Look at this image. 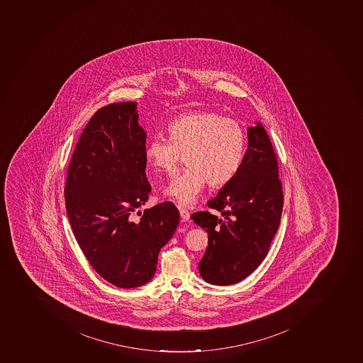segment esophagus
I'll return each instance as SVG.
<instances>
[{
    "label": "esophagus",
    "mask_w": 363,
    "mask_h": 363,
    "mask_svg": "<svg viewBox=\"0 0 363 363\" xmlns=\"http://www.w3.org/2000/svg\"><path fill=\"white\" fill-rule=\"evenodd\" d=\"M180 217H182V220H189V216H191V213L189 211H186V209H179Z\"/></svg>",
    "instance_id": "obj_1"
}]
</instances>
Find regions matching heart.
<instances>
[{"instance_id": "b5f03b06", "label": "heart", "mask_w": 363, "mask_h": 363, "mask_svg": "<svg viewBox=\"0 0 363 363\" xmlns=\"http://www.w3.org/2000/svg\"><path fill=\"white\" fill-rule=\"evenodd\" d=\"M167 134L169 141H148L145 157L155 172L172 174L185 155V170L163 191L180 207H192L207 183L222 187L240 169L246 133L235 119L213 111L184 113L170 122Z\"/></svg>"}]
</instances>
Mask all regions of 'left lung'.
Masks as SVG:
<instances>
[{"label": "left lung", "mask_w": 363, "mask_h": 363, "mask_svg": "<svg viewBox=\"0 0 363 363\" xmlns=\"http://www.w3.org/2000/svg\"><path fill=\"white\" fill-rule=\"evenodd\" d=\"M248 148L235 178L223 186L208 207L191 218L208 233V247L199 272L213 285L242 281L268 254L283 211V189L277 157L262 124L247 130Z\"/></svg>", "instance_id": "1"}]
</instances>
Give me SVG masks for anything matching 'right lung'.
I'll list each match as a JSON object with an SVG mask.
<instances>
[{
  "mask_svg": "<svg viewBox=\"0 0 363 363\" xmlns=\"http://www.w3.org/2000/svg\"><path fill=\"white\" fill-rule=\"evenodd\" d=\"M137 102L108 104L93 115L67 169L65 196L77 242L95 272L121 289L148 283L157 256L179 223L172 202L146 203V132Z\"/></svg>",
  "mask_w": 363,
  "mask_h": 363,
  "instance_id": "obj_1",
  "label": "right lung"
}]
</instances>
